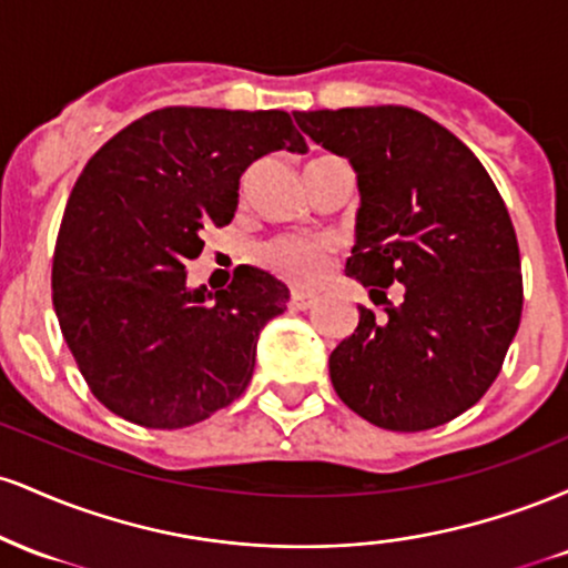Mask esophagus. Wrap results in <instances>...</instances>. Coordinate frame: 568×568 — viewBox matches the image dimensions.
Instances as JSON below:
<instances>
[{"instance_id":"34e87169","label":"esophagus","mask_w":568,"mask_h":568,"mask_svg":"<svg viewBox=\"0 0 568 568\" xmlns=\"http://www.w3.org/2000/svg\"><path fill=\"white\" fill-rule=\"evenodd\" d=\"M310 306H315V296H310V293H298V291L291 293V310L306 312Z\"/></svg>"}]
</instances>
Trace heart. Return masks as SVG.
Here are the masks:
<instances>
[{
	"label": "heart",
	"instance_id": "obj_1",
	"mask_svg": "<svg viewBox=\"0 0 568 568\" xmlns=\"http://www.w3.org/2000/svg\"><path fill=\"white\" fill-rule=\"evenodd\" d=\"M334 240L302 237V234H283L258 247V262L277 277L288 280L298 288H312L323 283L334 262Z\"/></svg>",
	"mask_w": 568,
	"mask_h": 568
}]
</instances>
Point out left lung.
Here are the masks:
<instances>
[{
    "instance_id": "left-lung-1",
    "label": "left lung",
    "mask_w": 568,
    "mask_h": 568,
    "mask_svg": "<svg viewBox=\"0 0 568 568\" xmlns=\"http://www.w3.org/2000/svg\"><path fill=\"white\" fill-rule=\"evenodd\" d=\"M357 173L347 275L403 285L331 352V382L357 416L395 433L452 422L491 387L524 310L520 253L491 175L454 133L408 106L293 112Z\"/></svg>"
}]
</instances>
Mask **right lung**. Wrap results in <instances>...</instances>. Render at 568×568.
Wrapping results in <instances>:
<instances>
[{"label": "right lung", "instance_id": "1", "mask_svg": "<svg viewBox=\"0 0 568 568\" xmlns=\"http://www.w3.org/2000/svg\"><path fill=\"white\" fill-rule=\"evenodd\" d=\"M306 152L291 116L168 106L103 143L77 179L53 256V306L90 393L152 429L197 425L245 393L258 334L288 288L237 266L226 288H189L202 234L230 224L240 175Z\"/></svg>", "mask_w": 568, "mask_h": 568}]
</instances>
